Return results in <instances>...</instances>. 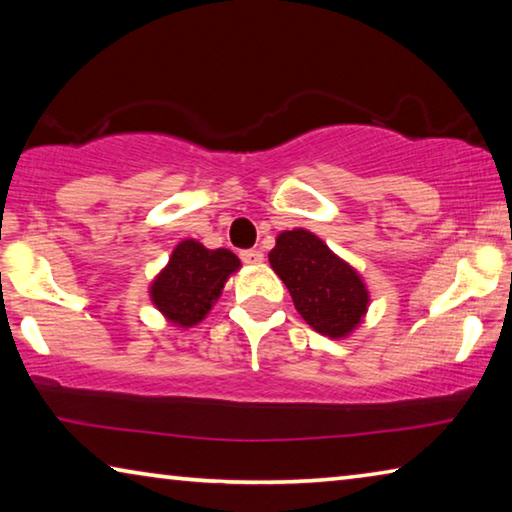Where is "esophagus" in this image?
Segmentation results:
<instances>
[{
	"label": "esophagus",
	"instance_id": "1",
	"mask_svg": "<svg viewBox=\"0 0 512 512\" xmlns=\"http://www.w3.org/2000/svg\"><path fill=\"white\" fill-rule=\"evenodd\" d=\"M262 259H264V253L259 248H250V250H244V253H241V262L248 264V266L262 264Z\"/></svg>",
	"mask_w": 512,
	"mask_h": 512
}]
</instances>
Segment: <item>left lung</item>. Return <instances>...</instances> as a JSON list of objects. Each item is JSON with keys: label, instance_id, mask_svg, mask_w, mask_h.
<instances>
[{"label": "left lung", "instance_id": "left-lung-1", "mask_svg": "<svg viewBox=\"0 0 512 512\" xmlns=\"http://www.w3.org/2000/svg\"><path fill=\"white\" fill-rule=\"evenodd\" d=\"M268 262L287 284L298 314L318 334L345 339L363 323L370 305L366 282L314 232H280Z\"/></svg>", "mask_w": 512, "mask_h": 512}]
</instances>
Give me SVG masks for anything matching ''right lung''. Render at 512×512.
I'll use <instances>...</instances> for the list:
<instances>
[{"mask_svg":"<svg viewBox=\"0 0 512 512\" xmlns=\"http://www.w3.org/2000/svg\"><path fill=\"white\" fill-rule=\"evenodd\" d=\"M239 268L241 262L232 250H210L201 241L183 239L173 248L167 266L153 277L151 302L173 327H194L210 314L228 277Z\"/></svg>","mask_w":512,"mask_h":512,"instance_id":"obj_1","label":"right lung"}]
</instances>
